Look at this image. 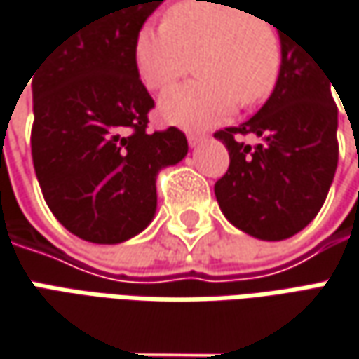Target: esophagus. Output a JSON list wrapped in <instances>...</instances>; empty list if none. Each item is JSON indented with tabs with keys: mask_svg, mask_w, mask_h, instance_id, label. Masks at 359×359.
Wrapping results in <instances>:
<instances>
[{
	"mask_svg": "<svg viewBox=\"0 0 359 359\" xmlns=\"http://www.w3.org/2000/svg\"><path fill=\"white\" fill-rule=\"evenodd\" d=\"M203 140H205V134H198V133L189 134V144H191V147H196V144H201Z\"/></svg>",
	"mask_w": 359,
	"mask_h": 359,
	"instance_id": "esophagus-1",
	"label": "esophagus"
}]
</instances>
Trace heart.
I'll use <instances>...</instances> for the list:
<instances>
[{"instance_id": "1", "label": "heart", "mask_w": 359, "mask_h": 359, "mask_svg": "<svg viewBox=\"0 0 359 359\" xmlns=\"http://www.w3.org/2000/svg\"><path fill=\"white\" fill-rule=\"evenodd\" d=\"M136 68L150 90H161L193 68L195 82L166 90L161 116L184 128H207L255 106L273 92L283 46L277 27L223 0H182L164 11L163 25L136 36Z\"/></svg>"}]
</instances>
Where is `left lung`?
<instances>
[{
    "label": "left lung",
    "instance_id": "left-lung-1",
    "mask_svg": "<svg viewBox=\"0 0 359 359\" xmlns=\"http://www.w3.org/2000/svg\"><path fill=\"white\" fill-rule=\"evenodd\" d=\"M281 74L269 100L239 126L215 133L229 150V170L215 196L229 223L263 241H283L307 226L337 168V106L318 57L279 27ZM253 133V149L238 138Z\"/></svg>",
    "mask_w": 359,
    "mask_h": 359
}]
</instances>
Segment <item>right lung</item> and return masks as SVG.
Returning a JSON list of instances; mask_svg holds the SVG:
<instances>
[{
	"mask_svg": "<svg viewBox=\"0 0 359 359\" xmlns=\"http://www.w3.org/2000/svg\"><path fill=\"white\" fill-rule=\"evenodd\" d=\"M164 0H110L34 72L32 158L43 198L76 237L126 241L156 212V175L180 163L179 128L149 133L154 108L138 78L136 36Z\"/></svg>",
	"mask_w": 359,
	"mask_h": 359,
	"instance_id": "obj_1",
	"label": "right lung"
}]
</instances>
